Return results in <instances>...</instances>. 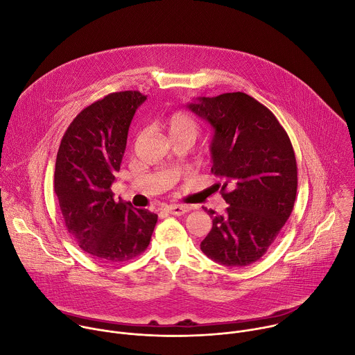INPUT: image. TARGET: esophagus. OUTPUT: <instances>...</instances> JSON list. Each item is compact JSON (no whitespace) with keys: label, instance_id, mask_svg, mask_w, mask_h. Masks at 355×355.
<instances>
[{"label":"esophagus","instance_id":"1","mask_svg":"<svg viewBox=\"0 0 355 355\" xmlns=\"http://www.w3.org/2000/svg\"><path fill=\"white\" fill-rule=\"evenodd\" d=\"M189 209L190 208L187 205H183V204H169V205H166V211L172 216H183V214H186Z\"/></svg>","mask_w":355,"mask_h":355}]
</instances>
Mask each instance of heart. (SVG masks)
I'll list each match as a JSON object with an SVG mask.
<instances>
[{
  "label": "heart",
  "mask_w": 355,
  "mask_h": 355,
  "mask_svg": "<svg viewBox=\"0 0 355 355\" xmlns=\"http://www.w3.org/2000/svg\"><path fill=\"white\" fill-rule=\"evenodd\" d=\"M164 127L166 128L171 138L189 137L194 141L198 134V124L193 116L184 112H175L164 120Z\"/></svg>",
  "instance_id": "1"
}]
</instances>
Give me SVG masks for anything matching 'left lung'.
Instances as JSON below:
<instances>
[{
    "instance_id": "left-lung-1",
    "label": "left lung",
    "mask_w": 355,
    "mask_h": 355,
    "mask_svg": "<svg viewBox=\"0 0 355 355\" xmlns=\"http://www.w3.org/2000/svg\"><path fill=\"white\" fill-rule=\"evenodd\" d=\"M189 109L214 128L211 172L224 179V216L207 209L212 228L202 253L242 267L257 261L290 218L298 186L294 148L277 117L243 92L198 98Z\"/></svg>"
}]
</instances>
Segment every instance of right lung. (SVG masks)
Masks as SVG:
<instances>
[{"instance_id": "right-lung-1", "label": "right lung", "mask_w": 355, "mask_h": 355, "mask_svg": "<svg viewBox=\"0 0 355 355\" xmlns=\"http://www.w3.org/2000/svg\"><path fill=\"white\" fill-rule=\"evenodd\" d=\"M146 99L138 91H121L87 106L68 125L57 153L54 191L65 228L84 252L103 261L139 256L158 221L146 208L114 201L110 190L130 123Z\"/></svg>"}]
</instances>
